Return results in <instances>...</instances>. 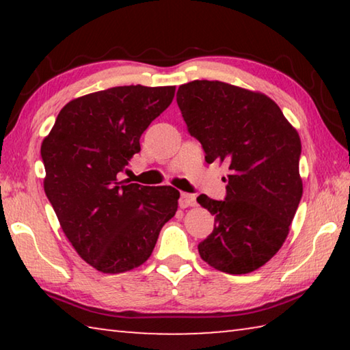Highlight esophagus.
I'll use <instances>...</instances> for the list:
<instances>
[{
  "instance_id": "obj_1",
  "label": "esophagus",
  "mask_w": 350,
  "mask_h": 350,
  "mask_svg": "<svg viewBox=\"0 0 350 350\" xmlns=\"http://www.w3.org/2000/svg\"><path fill=\"white\" fill-rule=\"evenodd\" d=\"M196 204V198L193 196V194H188V193H182L180 198H179V206L180 208H187V206H193Z\"/></svg>"
}]
</instances>
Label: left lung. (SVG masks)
Segmentation results:
<instances>
[{
  "instance_id": "left-lung-1",
  "label": "left lung",
  "mask_w": 350,
  "mask_h": 350,
  "mask_svg": "<svg viewBox=\"0 0 350 350\" xmlns=\"http://www.w3.org/2000/svg\"><path fill=\"white\" fill-rule=\"evenodd\" d=\"M176 100L205 162L230 171L224 200L198 198L215 215L200 258L225 273H250L280 250L303 196L299 135L273 100L228 83L189 81Z\"/></svg>"
}]
</instances>
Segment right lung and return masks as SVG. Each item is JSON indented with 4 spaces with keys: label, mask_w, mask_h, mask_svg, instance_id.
I'll return each mask as SVG.
<instances>
[{
    "label": "right lung",
    "mask_w": 350,
    "mask_h": 350,
    "mask_svg": "<svg viewBox=\"0 0 350 350\" xmlns=\"http://www.w3.org/2000/svg\"><path fill=\"white\" fill-rule=\"evenodd\" d=\"M174 91L131 85L75 98L41 144L46 196L77 253L103 273L144 264L176 215V188L117 182Z\"/></svg>",
    "instance_id": "1"
}]
</instances>
